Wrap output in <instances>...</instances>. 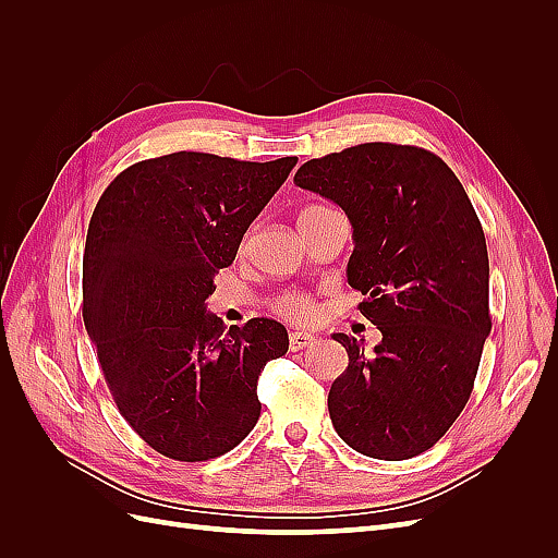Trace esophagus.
I'll use <instances>...</instances> for the list:
<instances>
[{"label": "esophagus", "mask_w": 558, "mask_h": 558, "mask_svg": "<svg viewBox=\"0 0 558 558\" xmlns=\"http://www.w3.org/2000/svg\"><path fill=\"white\" fill-rule=\"evenodd\" d=\"M314 342H316L314 335H310V332H291L289 335V349L291 351H302V349L312 347Z\"/></svg>", "instance_id": "obj_1"}]
</instances>
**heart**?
<instances>
[{"label": "heart", "mask_w": 558, "mask_h": 558, "mask_svg": "<svg viewBox=\"0 0 558 558\" xmlns=\"http://www.w3.org/2000/svg\"><path fill=\"white\" fill-rule=\"evenodd\" d=\"M328 211H332V209L320 207V205L305 207L298 214V228H305V226L314 223L316 218L326 216ZM269 310L279 314L281 318H289V320H310L316 314L314 300L302 291H283V293L275 295L272 300H269Z\"/></svg>", "instance_id": "1"}]
</instances>
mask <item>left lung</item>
I'll return each instance as SVG.
<instances>
[{
    "label": "left lung",
    "mask_w": 558,
    "mask_h": 558,
    "mask_svg": "<svg viewBox=\"0 0 558 558\" xmlns=\"http://www.w3.org/2000/svg\"><path fill=\"white\" fill-rule=\"evenodd\" d=\"M300 189L349 216L351 289L381 332H335L349 365L328 393L342 440L369 459L404 461L451 428L475 386L488 314V253L480 218L447 162L426 148L369 142L307 160Z\"/></svg>",
    "instance_id": "left-lung-1"
}]
</instances>
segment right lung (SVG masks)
Segmentation results:
<instances>
[{"mask_svg": "<svg viewBox=\"0 0 558 558\" xmlns=\"http://www.w3.org/2000/svg\"><path fill=\"white\" fill-rule=\"evenodd\" d=\"M295 162L179 150L130 165L93 211L83 324L118 412L167 459L223 456L260 416L258 375L289 332L269 318L226 330L205 300Z\"/></svg>", "mask_w": 558, "mask_h": 558, "instance_id": "right-lung-1", "label": "right lung"}]
</instances>
